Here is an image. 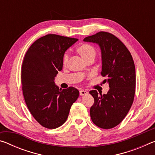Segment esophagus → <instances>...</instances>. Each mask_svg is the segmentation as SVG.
Here are the masks:
<instances>
[{
	"label": "esophagus",
	"instance_id": "obj_1",
	"mask_svg": "<svg viewBox=\"0 0 155 155\" xmlns=\"http://www.w3.org/2000/svg\"><path fill=\"white\" fill-rule=\"evenodd\" d=\"M79 93H80V95H81V96H84V95H86V94H88L87 90H80Z\"/></svg>",
	"mask_w": 155,
	"mask_h": 155
}]
</instances>
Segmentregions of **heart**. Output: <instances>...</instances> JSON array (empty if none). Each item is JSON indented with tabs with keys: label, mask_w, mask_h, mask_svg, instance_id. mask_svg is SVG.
Returning a JSON list of instances; mask_svg holds the SVG:
<instances>
[{
	"label": "heart",
	"mask_w": 155,
	"mask_h": 155,
	"mask_svg": "<svg viewBox=\"0 0 155 155\" xmlns=\"http://www.w3.org/2000/svg\"><path fill=\"white\" fill-rule=\"evenodd\" d=\"M77 52L86 61H90V59H94L96 54V51L93 46L88 44H83L78 47ZM70 59V54L68 52H65L63 57V64L67 65Z\"/></svg>",
	"instance_id": "obj_1"
}]
</instances>
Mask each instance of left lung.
I'll use <instances>...</instances> for the list:
<instances>
[{
	"instance_id": "1",
	"label": "left lung",
	"mask_w": 155,
	"mask_h": 155,
	"mask_svg": "<svg viewBox=\"0 0 155 155\" xmlns=\"http://www.w3.org/2000/svg\"><path fill=\"white\" fill-rule=\"evenodd\" d=\"M96 44L101 51L102 72L107 77L109 90L98 94L96 90L90 94L94 103L90 116L97 127L109 129L118 125L127 115L135 91V67L131 54L118 38L107 32L97 33L83 40Z\"/></svg>"
}]
</instances>
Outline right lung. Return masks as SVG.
Returning a JSON list of instances; mask_svg holds the SVG:
<instances>
[{"label":"right lung","mask_w":155,"mask_h":155,"mask_svg":"<svg viewBox=\"0 0 155 155\" xmlns=\"http://www.w3.org/2000/svg\"><path fill=\"white\" fill-rule=\"evenodd\" d=\"M78 40L54 34L39 38L26 53L21 81L28 110L47 128H56L66 121L79 91L73 87L61 90L54 78L63 68L65 52Z\"/></svg>","instance_id":"obj_1"}]
</instances>
